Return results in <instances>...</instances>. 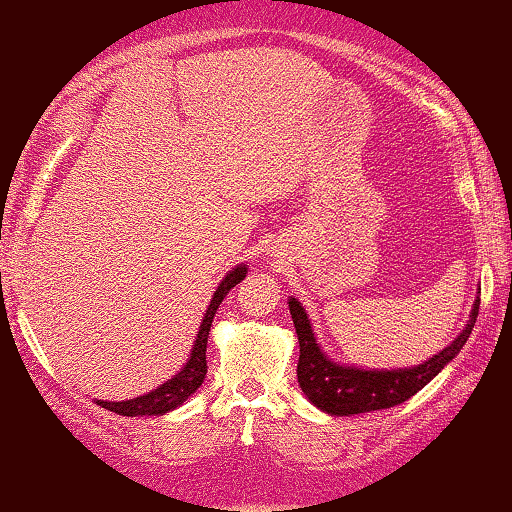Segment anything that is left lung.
<instances>
[{"label": "left lung", "instance_id": "8db88e82", "mask_svg": "<svg viewBox=\"0 0 512 512\" xmlns=\"http://www.w3.org/2000/svg\"><path fill=\"white\" fill-rule=\"evenodd\" d=\"M478 305H481V300L474 303L472 319H469L467 328L456 337V342H451L442 353L433 355L428 362L412 369L367 371L355 367H339V364L330 362L326 355L321 353L319 344H316L310 319H307L303 305H300L296 298H289V312L291 319H294L300 344L298 385L305 392L307 399H310L316 408L328 412V415L348 417L360 415V412L394 408V405L415 396L421 387L431 383L437 373L456 358L460 348L465 346L467 337L472 335V328L478 316Z\"/></svg>", "mask_w": 512, "mask_h": 512}]
</instances>
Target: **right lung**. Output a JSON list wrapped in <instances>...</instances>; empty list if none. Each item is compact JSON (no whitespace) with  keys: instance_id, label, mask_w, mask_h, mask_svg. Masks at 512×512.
<instances>
[{"instance_id":"right-lung-1","label":"right lung","mask_w":512,"mask_h":512,"mask_svg":"<svg viewBox=\"0 0 512 512\" xmlns=\"http://www.w3.org/2000/svg\"><path fill=\"white\" fill-rule=\"evenodd\" d=\"M243 278H246V266H237V269L227 273L225 280L218 285L212 303H209V307H207L205 319H202V326H200L196 344H193L191 358L175 378L166 380L164 385L152 389L150 394L139 396V399L120 401V403L97 401V405L116 412V415L139 417V415H164V412L175 410L177 405H182L186 399H189V396L196 392V389L202 385V380H205V376H207V337H209V328H212V321H214L218 305L223 303L227 291H230L232 287H237Z\"/></svg>"}]
</instances>
